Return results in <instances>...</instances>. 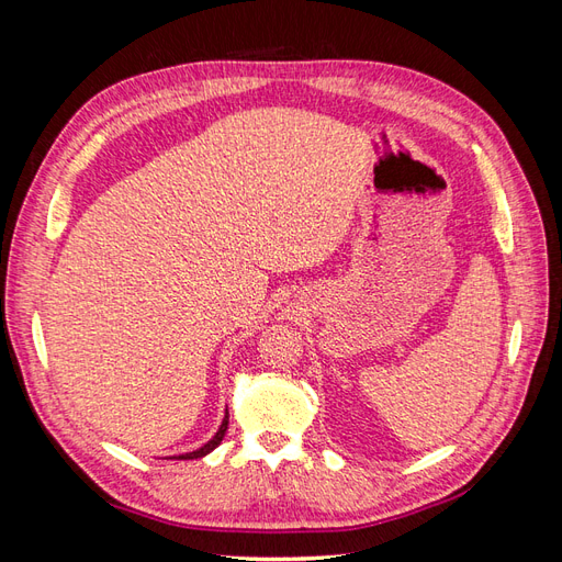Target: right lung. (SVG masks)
<instances>
[{"label": "right lung", "mask_w": 562, "mask_h": 562, "mask_svg": "<svg viewBox=\"0 0 562 562\" xmlns=\"http://www.w3.org/2000/svg\"><path fill=\"white\" fill-rule=\"evenodd\" d=\"M227 427H229V413H225L223 424H220V429L215 431V436L209 440V443H203L199 450L184 452V454H176V457H178V459H199V457H206L209 452H213L220 443H223V438H225V434H227Z\"/></svg>", "instance_id": "right-lung-1"}]
</instances>
